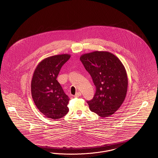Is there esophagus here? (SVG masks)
Wrapping results in <instances>:
<instances>
[{
  "mask_svg": "<svg viewBox=\"0 0 158 158\" xmlns=\"http://www.w3.org/2000/svg\"><path fill=\"white\" fill-rule=\"evenodd\" d=\"M82 95V94H81V93L80 92H77V93H76L75 95V98H77V97H81Z\"/></svg>",
  "mask_w": 158,
  "mask_h": 158,
  "instance_id": "1",
  "label": "esophagus"
}]
</instances>
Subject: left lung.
<instances>
[{
  "label": "left lung",
  "mask_w": 158,
  "mask_h": 158,
  "mask_svg": "<svg viewBox=\"0 0 158 158\" xmlns=\"http://www.w3.org/2000/svg\"><path fill=\"white\" fill-rule=\"evenodd\" d=\"M80 60L96 86L94 98L87 101L90 111L101 117L111 115L126 96L128 79L124 66L118 57L108 52L84 54Z\"/></svg>",
  "instance_id": "8db88e82"
}]
</instances>
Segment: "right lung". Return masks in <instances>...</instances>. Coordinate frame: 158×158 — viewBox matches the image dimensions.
<instances>
[{"label": "right lung", "instance_id": "add662e5", "mask_svg": "<svg viewBox=\"0 0 158 158\" xmlns=\"http://www.w3.org/2000/svg\"><path fill=\"white\" fill-rule=\"evenodd\" d=\"M70 57L68 54L53 56L42 60L35 69L31 81V94L39 111L53 120L69 111V98L56 80L63 65Z\"/></svg>", "mask_w": 158, "mask_h": 158}]
</instances>
